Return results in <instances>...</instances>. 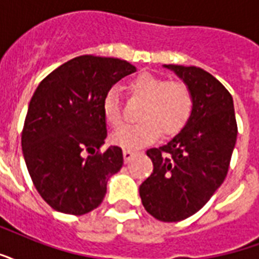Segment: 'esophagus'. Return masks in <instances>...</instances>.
<instances>
[{
    "mask_svg": "<svg viewBox=\"0 0 259 259\" xmlns=\"http://www.w3.org/2000/svg\"><path fill=\"white\" fill-rule=\"evenodd\" d=\"M136 153H137V152L130 151V149H126V151H123V159H125V163H129L130 159H132V157H133Z\"/></svg>",
    "mask_w": 259,
    "mask_h": 259,
    "instance_id": "34e87169",
    "label": "esophagus"
}]
</instances>
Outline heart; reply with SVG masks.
I'll list each match as a JSON object with an SVG mask.
<instances>
[{"mask_svg": "<svg viewBox=\"0 0 259 259\" xmlns=\"http://www.w3.org/2000/svg\"><path fill=\"white\" fill-rule=\"evenodd\" d=\"M129 92L144 104L138 111L140 122L125 126L112 134V143L132 149L155 141L161 133L172 136L186 126L194 110V96L190 87L181 80H167L152 73H141L129 82ZM103 114L112 129L123 122L119 95L110 90L103 100Z\"/></svg>", "mask_w": 259, "mask_h": 259, "instance_id": "obj_1", "label": "heart"}]
</instances>
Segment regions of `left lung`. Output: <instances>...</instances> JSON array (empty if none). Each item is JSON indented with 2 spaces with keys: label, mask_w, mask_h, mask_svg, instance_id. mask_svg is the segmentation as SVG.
Listing matches in <instances>:
<instances>
[{
  "label": "left lung",
  "mask_w": 259,
  "mask_h": 259,
  "mask_svg": "<svg viewBox=\"0 0 259 259\" xmlns=\"http://www.w3.org/2000/svg\"><path fill=\"white\" fill-rule=\"evenodd\" d=\"M190 87L194 110L182 132L163 147L148 149L153 172L140 186L149 214L165 223L185 220L222 186L234 152L238 125L234 100L204 69L165 65Z\"/></svg>",
  "instance_id": "8db88e82"
}]
</instances>
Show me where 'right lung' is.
I'll use <instances>...</instances> for the list:
<instances>
[{"instance_id":"right-lung-1","label":"right lung","mask_w":259,"mask_h":259,"mask_svg":"<svg viewBox=\"0 0 259 259\" xmlns=\"http://www.w3.org/2000/svg\"><path fill=\"white\" fill-rule=\"evenodd\" d=\"M134 72L122 59L80 55L53 70L33 92L21 148L33 186L55 210L80 216L96 209L108 178L122 168L121 148L100 151L107 137L103 100Z\"/></svg>"}]
</instances>
